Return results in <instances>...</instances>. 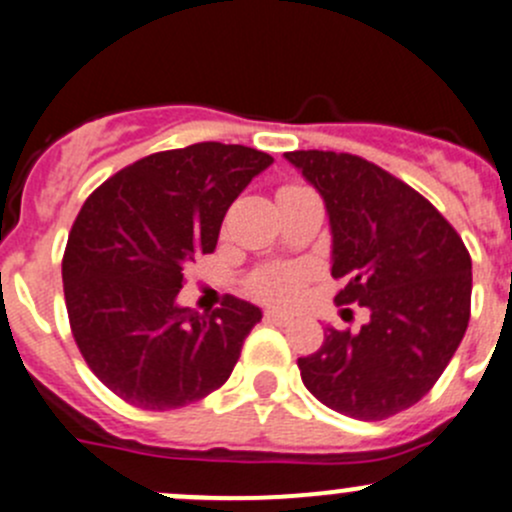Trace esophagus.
<instances>
[{
	"instance_id": "1",
	"label": "esophagus",
	"mask_w": 512,
	"mask_h": 512,
	"mask_svg": "<svg viewBox=\"0 0 512 512\" xmlns=\"http://www.w3.org/2000/svg\"><path fill=\"white\" fill-rule=\"evenodd\" d=\"M265 322L277 324V327H289V324L294 322V317H292V314L277 312V309H267V312H265Z\"/></svg>"
}]
</instances>
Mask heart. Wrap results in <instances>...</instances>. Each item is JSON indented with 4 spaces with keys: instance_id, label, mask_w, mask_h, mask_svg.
I'll use <instances>...</instances> for the list:
<instances>
[{
    "instance_id": "obj_1",
    "label": "heart",
    "mask_w": 512,
    "mask_h": 512,
    "mask_svg": "<svg viewBox=\"0 0 512 512\" xmlns=\"http://www.w3.org/2000/svg\"><path fill=\"white\" fill-rule=\"evenodd\" d=\"M302 185H282L280 193H277V198L285 193H292V190H299ZM304 280H307V270L299 265H272V267H265V270L255 272V275L250 277V292L255 294L257 299H262V302H270V304H287L292 302L294 297H297L299 292H302L304 287Z\"/></svg>"
}]
</instances>
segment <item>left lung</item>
Instances as JSON below:
<instances>
[{"label": "left lung", "instance_id": "left-lung-1", "mask_svg": "<svg viewBox=\"0 0 512 512\" xmlns=\"http://www.w3.org/2000/svg\"><path fill=\"white\" fill-rule=\"evenodd\" d=\"M285 158L324 198L337 304L369 309L352 334L329 327L297 359L304 386L329 409L381 421L431 391L471 319V255L453 225L404 180L334 151Z\"/></svg>", "mask_w": 512, "mask_h": 512}]
</instances>
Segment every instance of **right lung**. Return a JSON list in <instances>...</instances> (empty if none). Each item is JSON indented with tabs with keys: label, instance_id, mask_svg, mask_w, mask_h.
<instances>
[{
	"label": "right lung",
	"instance_id": "add662e5",
	"mask_svg": "<svg viewBox=\"0 0 512 512\" xmlns=\"http://www.w3.org/2000/svg\"><path fill=\"white\" fill-rule=\"evenodd\" d=\"M272 156L193 143L153 153L98 185L66 242V312L103 386L148 411L180 409L230 379L260 307L225 297L215 312L178 307L185 267L215 250L237 195Z\"/></svg>",
	"mask_w": 512,
	"mask_h": 512
}]
</instances>
